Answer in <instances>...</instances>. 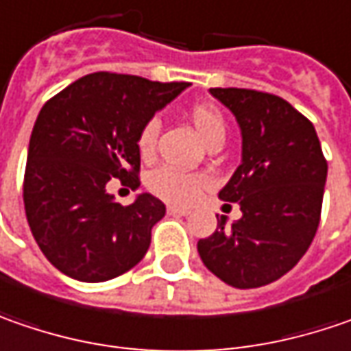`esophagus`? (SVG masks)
Masks as SVG:
<instances>
[{
	"mask_svg": "<svg viewBox=\"0 0 351 351\" xmlns=\"http://www.w3.org/2000/svg\"><path fill=\"white\" fill-rule=\"evenodd\" d=\"M167 214H169V216H189L191 210H189V208H178V206H169V208H167Z\"/></svg>",
	"mask_w": 351,
	"mask_h": 351,
	"instance_id": "esophagus-1",
	"label": "esophagus"
}]
</instances>
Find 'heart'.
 Listing matches in <instances>:
<instances>
[{
    "label": "heart",
    "instance_id": "1",
    "mask_svg": "<svg viewBox=\"0 0 351 351\" xmlns=\"http://www.w3.org/2000/svg\"><path fill=\"white\" fill-rule=\"evenodd\" d=\"M191 121L196 133L208 145L226 137V119L218 108L210 104H198L191 110ZM159 119H149L137 133V151L143 159H149L155 153ZM208 186V176L204 173H182L171 167H159L147 176V191L165 202L186 206L196 200V196Z\"/></svg>",
    "mask_w": 351,
    "mask_h": 351
}]
</instances>
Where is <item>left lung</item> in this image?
<instances>
[{
  "instance_id": "1",
  "label": "left lung",
  "mask_w": 351,
  "mask_h": 351,
  "mask_svg": "<svg viewBox=\"0 0 351 351\" xmlns=\"http://www.w3.org/2000/svg\"><path fill=\"white\" fill-rule=\"evenodd\" d=\"M243 137L241 165L220 191L243 218L198 241L204 265L236 289L281 279L311 247L322 212L328 162L313 121L287 99L247 88H210ZM230 206V204H226Z\"/></svg>"
}]
</instances>
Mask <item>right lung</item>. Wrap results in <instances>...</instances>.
<instances>
[{
    "mask_svg": "<svg viewBox=\"0 0 351 351\" xmlns=\"http://www.w3.org/2000/svg\"><path fill=\"white\" fill-rule=\"evenodd\" d=\"M189 82L94 72L49 99L29 141L25 214L40 252L76 281L101 282L135 267L165 204L141 194L130 206L106 192L112 178L139 186L137 133Z\"/></svg>",
    "mask_w": 351,
    "mask_h": 351,
    "instance_id": "obj_1",
    "label": "right lung"
}]
</instances>
